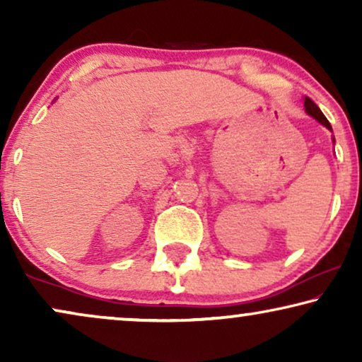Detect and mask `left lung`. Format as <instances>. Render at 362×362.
<instances>
[{
  "label": "left lung",
  "instance_id": "1",
  "mask_svg": "<svg viewBox=\"0 0 362 362\" xmlns=\"http://www.w3.org/2000/svg\"><path fill=\"white\" fill-rule=\"evenodd\" d=\"M305 112H306V113H308V115H310V117H313L316 122H320V123H321V125H323V127H326V128H328V130H329V132H333V130H331V125H329V122H328V120H326V117L323 115V112H321V110H320V108H318V105H316V103H315L313 100H311V98H310V97H305ZM333 140H334V138H333Z\"/></svg>",
  "mask_w": 362,
  "mask_h": 362
}]
</instances>
